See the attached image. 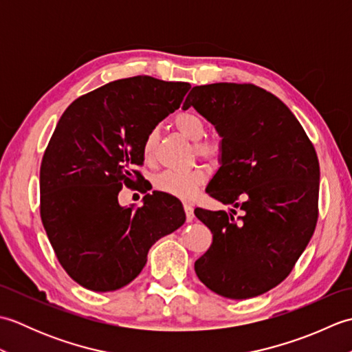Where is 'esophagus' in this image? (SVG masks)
<instances>
[{
    "label": "esophagus",
    "mask_w": 352,
    "mask_h": 352,
    "mask_svg": "<svg viewBox=\"0 0 352 352\" xmlns=\"http://www.w3.org/2000/svg\"><path fill=\"white\" fill-rule=\"evenodd\" d=\"M184 212H186V221L188 222H192L193 219H195V214H193V206L192 204H184Z\"/></svg>",
    "instance_id": "esophagus-1"
}]
</instances>
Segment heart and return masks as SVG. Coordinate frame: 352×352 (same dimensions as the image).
Returning a JSON list of instances; mask_svg holds the SVG:
<instances>
[{"label": "heart", "instance_id": "b5f03b06", "mask_svg": "<svg viewBox=\"0 0 352 352\" xmlns=\"http://www.w3.org/2000/svg\"><path fill=\"white\" fill-rule=\"evenodd\" d=\"M177 130L186 138L195 142V151L198 155L210 162H218L222 155V144L218 139H204L207 133V125L203 116L198 115L197 111L186 110L180 111L174 119ZM157 133L149 131L144 145H142V153L145 159H151L155 149ZM206 182V172L201 166H193L190 169L183 170H164L155 177V188L169 193L172 197L182 199H192L197 197L199 186Z\"/></svg>", "mask_w": 352, "mask_h": 352}]
</instances>
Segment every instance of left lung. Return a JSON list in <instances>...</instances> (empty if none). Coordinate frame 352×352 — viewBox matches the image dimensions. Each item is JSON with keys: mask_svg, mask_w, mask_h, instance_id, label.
Segmentation results:
<instances>
[{"mask_svg": "<svg viewBox=\"0 0 352 352\" xmlns=\"http://www.w3.org/2000/svg\"><path fill=\"white\" fill-rule=\"evenodd\" d=\"M195 109L221 136L218 172L206 192L233 208H195L213 242L195 261L214 294L248 300L274 289L294 269L318 222L319 162L289 107L254 85L195 86L183 110ZM234 208L243 214L236 217Z\"/></svg>", "mask_w": 352, "mask_h": 352, "instance_id": "1", "label": "left lung"}]
</instances>
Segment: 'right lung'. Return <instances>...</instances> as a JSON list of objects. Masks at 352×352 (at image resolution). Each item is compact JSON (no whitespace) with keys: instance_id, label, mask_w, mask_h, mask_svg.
Segmentation results:
<instances>
[{"instance_id":"add662e5","label":"right lung","mask_w":352,"mask_h":352,"mask_svg":"<svg viewBox=\"0 0 352 352\" xmlns=\"http://www.w3.org/2000/svg\"><path fill=\"white\" fill-rule=\"evenodd\" d=\"M189 89L148 76L116 80L80 96L58 119L41 164V218L58 261L80 286H126L149 248L184 223L183 206L169 193H146L142 207H122L118 195L134 177L142 180L136 166L144 163L145 136Z\"/></svg>"}]
</instances>
